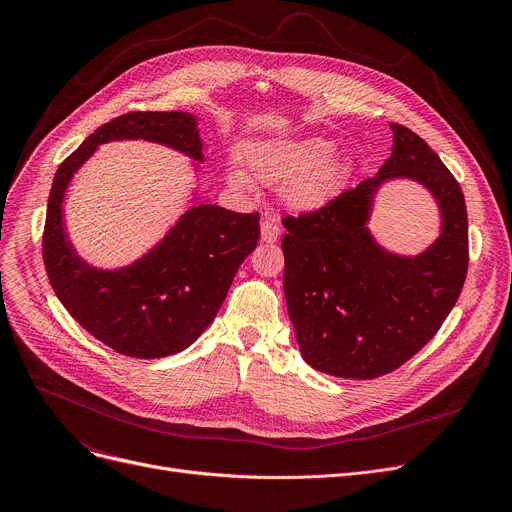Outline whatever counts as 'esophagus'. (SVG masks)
<instances>
[{
	"instance_id": "esophagus-1",
	"label": "esophagus",
	"mask_w": 512,
	"mask_h": 512,
	"mask_svg": "<svg viewBox=\"0 0 512 512\" xmlns=\"http://www.w3.org/2000/svg\"><path fill=\"white\" fill-rule=\"evenodd\" d=\"M281 235V229L275 221H269V218H265V221L261 223V241L263 243H275Z\"/></svg>"
}]
</instances>
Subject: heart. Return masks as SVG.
Listing matches in <instances>:
<instances>
[{
  "label": "heart",
  "mask_w": 512,
  "mask_h": 512,
  "mask_svg": "<svg viewBox=\"0 0 512 512\" xmlns=\"http://www.w3.org/2000/svg\"><path fill=\"white\" fill-rule=\"evenodd\" d=\"M249 171L237 162L227 168V184L237 192H253L255 180L279 186L283 204L294 212H318L344 190L352 164L320 135L275 137L251 141L243 150Z\"/></svg>",
  "instance_id": "1"
}]
</instances>
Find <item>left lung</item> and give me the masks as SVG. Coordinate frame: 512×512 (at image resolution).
<instances>
[{"label": "left lung", "mask_w": 512, "mask_h": 512, "mask_svg": "<svg viewBox=\"0 0 512 512\" xmlns=\"http://www.w3.org/2000/svg\"><path fill=\"white\" fill-rule=\"evenodd\" d=\"M393 148L377 176L318 212L283 218V291L302 358L340 379L399 369L440 330L468 271V214L460 184L411 129L389 123ZM423 185L441 210V235L417 256L383 248L368 229L389 181Z\"/></svg>", "instance_id": "1"}]
</instances>
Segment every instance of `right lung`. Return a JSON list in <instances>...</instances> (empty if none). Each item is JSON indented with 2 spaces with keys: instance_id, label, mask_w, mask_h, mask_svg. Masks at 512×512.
<instances>
[{
  "instance_id": "add662e5",
  "label": "right lung",
  "mask_w": 512,
  "mask_h": 512,
  "mask_svg": "<svg viewBox=\"0 0 512 512\" xmlns=\"http://www.w3.org/2000/svg\"><path fill=\"white\" fill-rule=\"evenodd\" d=\"M137 139L184 154L198 176L204 154L194 113L137 111L101 125L54 176L42 255L56 298L89 334L125 356L164 358L188 348L214 320L257 247L259 212L204 204L194 188L188 208L152 249L123 267L91 265L70 241L64 196L99 145Z\"/></svg>"
}]
</instances>
